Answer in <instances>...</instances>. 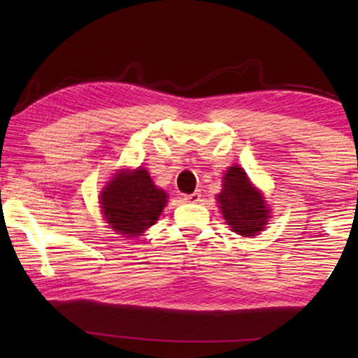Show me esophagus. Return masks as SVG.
<instances>
[{
	"instance_id": "esophagus-1",
	"label": "esophagus",
	"mask_w": 358,
	"mask_h": 358,
	"mask_svg": "<svg viewBox=\"0 0 358 358\" xmlns=\"http://www.w3.org/2000/svg\"><path fill=\"white\" fill-rule=\"evenodd\" d=\"M183 201L189 202V203H197L199 201H201V192L196 191L192 194H186V196H183Z\"/></svg>"
}]
</instances>
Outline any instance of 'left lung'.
Returning <instances> with one entry per match:
<instances>
[{
    "instance_id": "8db88e82",
    "label": "left lung",
    "mask_w": 358,
    "mask_h": 358,
    "mask_svg": "<svg viewBox=\"0 0 358 358\" xmlns=\"http://www.w3.org/2000/svg\"><path fill=\"white\" fill-rule=\"evenodd\" d=\"M216 201L230 230L241 237H254L268 222L270 210L264 196L240 166L229 167L224 173L222 189Z\"/></svg>"
}]
</instances>
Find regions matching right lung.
Here are the masks:
<instances>
[{
  "instance_id": "obj_1",
  "label": "right lung",
  "mask_w": 358,
  "mask_h": 358,
  "mask_svg": "<svg viewBox=\"0 0 358 358\" xmlns=\"http://www.w3.org/2000/svg\"><path fill=\"white\" fill-rule=\"evenodd\" d=\"M102 215L110 229L123 237H138L153 226L167 203V194L145 171H120L101 191Z\"/></svg>"
}]
</instances>
